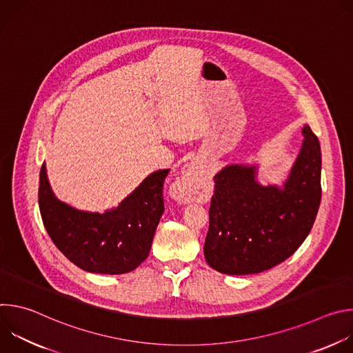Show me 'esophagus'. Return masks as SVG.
I'll return each instance as SVG.
<instances>
[{"instance_id":"34e87169","label":"esophagus","mask_w":353,"mask_h":353,"mask_svg":"<svg viewBox=\"0 0 353 353\" xmlns=\"http://www.w3.org/2000/svg\"><path fill=\"white\" fill-rule=\"evenodd\" d=\"M195 176H196V170H188L177 183H174L172 187L173 196L183 199V201H188L191 198L188 188L191 187Z\"/></svg>"}]
</instances>
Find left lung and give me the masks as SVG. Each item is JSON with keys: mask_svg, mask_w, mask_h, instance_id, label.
Returning <instances> with one entry per match:
<instances>
[{"mask_svg": "<svg viewBox=\"0 0 353 353\" xmlns=\"http://www.w3.org/2000/svg\"><path fill=\"white\" fill-rule=\"evenodd\" d=\"M283 188L260 185L256 168L226 166L215 177L204 256L228 275L267 271L305 241L321 201V150L309 125Z\"/></svg>", "mask_w": 353, "mask_h": 353, "instance_id": "left-lung-1", "label": "left lung"}]
</instances>
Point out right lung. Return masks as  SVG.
<instances>
[{
    "instance_id": "right-lung-1",
    "label": "right lung",
    "mask_w": 353,
    "mask_h": 353,
    "mask_svg": "<svg viewBox=\"0 0 353 353\" xmlns=\"http://www.w3.org/2000/svg\"><path fill=\"white\" fill-rule=\"evenodd\" d=\"M169 169L148 176L113 211L92 214L59 201L40 170L39 208L56 247L77 267L94 274H125L148 257L165 211L163 183Z\"/></svg>"
}]
</instances>
